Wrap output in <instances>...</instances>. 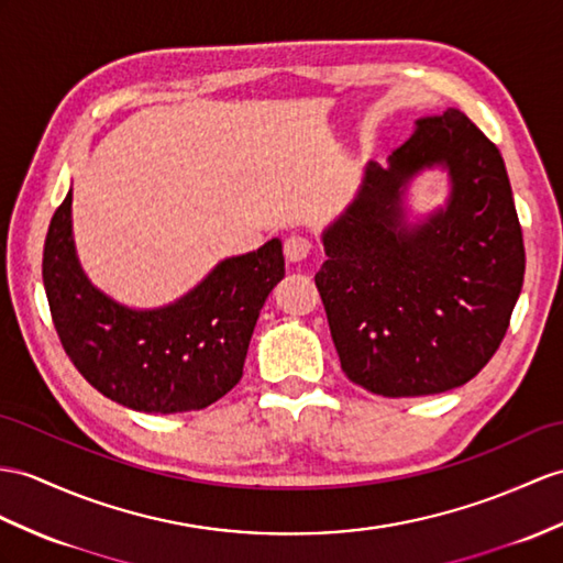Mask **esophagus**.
Returning a JSON list of instances; mask_svg holds the SVG:
<instances>
[{"instance_id": "1", "label": "esophagus", "mask_w": 563, "mask_h": 563, "mask_svg": "<svg viewBox=\"0 0 563 563\" xmlns=\"http://www.w3.org/2000/svg\"><path fill=\"white\" fill-rule=\"evenodd\" d=\"M312 253V241L303 234H291L284 239V255L289 263H303V260Z\"/></svg>"}]
</instances>
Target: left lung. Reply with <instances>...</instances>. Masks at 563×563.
<instances>
[{
    "instance_id": "left-lung-1",
    "label": "left lung",
    "mask_w": 563,
    "mask_h": 563,
    "mask_svg": "<svg viewBox=\"0 0 563 563\" xmlns=\"http://www.w3.org/2000/svg\"><path fill=\"white\" fill-rule=\"evenodd\" d=\"M452 174L448 210L416 230L398 200L420 168ZM314 274L341 369L379 396L442 394L497 353L523 286L526 249L497 145L459 109L416 121L389 167L324 234Z\"/></svg>"
}]
</instances>
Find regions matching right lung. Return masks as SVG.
I'll use <instances>...</instances> for the list:
<instances>
[{
    "label": "right lung",
    "instance_id": "add662e5",
    "mask_svg": "<svg viewBox=\"0 0 563 563\" xmlns=\"http://www.w3.org/2000/svg\"><path fill=\"white\" fill-rule=\"evenodd\" d=\"M284 277L282 241L229 257L178 303L135 312L92 289L71 239V190L54 212L43 282L54 329L76 369L121 406L186 413L239 385L265 298Z\"/></svg>",
    "mask_w": 563,
    "mask_h": 563
}]
</instances>
